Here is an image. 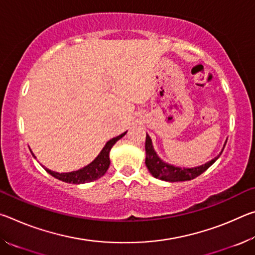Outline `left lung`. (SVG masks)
<instances>
[{
	"label": "left lung",
	"instance_id": "8db88e82",
	"mask_svg": "<svg viewBox=\"0 0 255 255\" xmlns=\"http://www.w3.org/2000/svg\"><path fill=\"white\" fill-rule=\"evenodd\" d=\"M226 143H227V140L225 141V144H224V146H223L222 152L219 153V155H217L215 158L211 159V161L202 164V165L196 166V167H180V166H175V165H172V164L164 162L163 159L158 156L157 153L155 152L152 139H150V137L147 135V133H146L145 163L149 171V173L152 174L154 178L163 180V181H167V182L189 181V180L197 178V176L200 175L201 173H204V172L208 169L209 166L213 165V164L217 161L218 157L222 155L224 148H225Z\"/></svg>",
	"mask_w": 255,
	"mask_h": 255
}]
</instances>
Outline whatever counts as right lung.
<instances>
[{
	"label": "right lung",
	"mask_w": 255,
	"mask_h": 255,
	"mask_svg": "<svg viewBox=\"0 0 255 255\" xmlns=\"http://www.w3.org/2000/svg\"><path fill=\"white\" fill-rule=\"evenodd\" d=\"M126 133H127V131H125L124 133H122V135L114 137L109 141H107L105 147L102 148V150L99 153L98 156L94 158L91 163L88 164V165L84 167H82V169H80V170L66 172V173H59V172L51 171L49 169H46V167H45V170L48 172L50 175H53L54 178L63 181V182H66V183L81 184V183L91 182V181L100 179L101 176L106 174L107 170L109 169V165H110L109 154H110L112 146L117 143L120 138L126 135Z\"/></svg>",
	"instance_id": "add662e5"
}]
</instances>
